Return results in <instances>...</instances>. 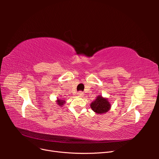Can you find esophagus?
<instances>
[{
	"label": "esophagus",
	"instance_id": "1",
	"mask_svg": "<svg viewBox=\"0 0 159 159\" xmlns=\"http://www.w3.org/2000/svg\"><path fill=\"white\" fill-rule=\"evenodd\" d=\"M77 95H78L79 97H84V93L82 92V91H79V92L78 93V94H77Z\"/></svg>",
	"mask_w": 159,
	"mask_h": 159
}]
</instances>
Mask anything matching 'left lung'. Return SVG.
<instances>
[{
    "label": "left lung",
    "mask_w": 159,
    "mask_h": 159,
    "mask_svg": "<svg viewBox=\"0 0 159 159\" xmlns=\"http://www.w3.org/2000/svg\"><path fill=\"white\" fill-rule=\"evenodd\" d=\"M90 106L93 111L99 114L107 112L111 107L108 100L101 95L98 96L97 99L90 104Z\"/></svg>",
    "instance_id": "left-lung-1"
}]
</instances>
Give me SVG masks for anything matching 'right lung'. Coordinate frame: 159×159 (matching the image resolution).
Listing matches in <instances>:
<instances>
[{"mask_svg":"<svg viewBox=\"0 0 159 159\" xmlns=\"http://www.w3.org/2000/svg\"><path fill=\"white\" fill-rule=\"evenodd\" d=\"M57 103L59 105H63V104L65 103V101L58 99V100H57Z\"/></svg>","mask_w":159,"mask_h":159,"instance_id":"obj_1","label":"right lung"}]
</instances>
